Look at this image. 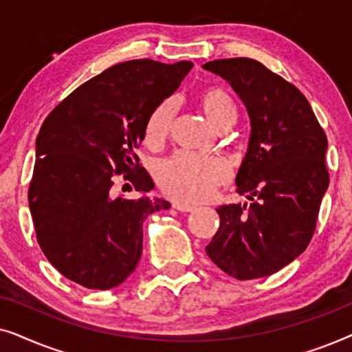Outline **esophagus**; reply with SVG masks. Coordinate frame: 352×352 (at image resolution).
Masks as SVG:
<instances>
[{
  "instance_id": "obj_1",
  "label": "esophagus",
  "mask_w": 352,
  "mask_h": 352,
  "mask_svg": "<svg viewBox=\"0 0 352 352\" xmlns=\"http://www.w3.org/2000/svg\"><path fill=\"white\" fill-rule=\"evenodd\" d=\"M173 208L181 211V213H192V211L195 210L194 205H186V204H179V201H176V204H173Z\"/></svg>"
}]
</instances>
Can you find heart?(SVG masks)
Wrapping results in <instances>:
<instances>
[{"mask_svg":"<svg viewBox=\"0 0 352 352\" xmlns=\"http://www.w3.org/2000/svg\"><path fill=\"white\" fill-rule=\"evenodd\" d=\"M197 105L206 122L216 131L230 128L237 120V105L224 89L210 88L197 96ZM173 105L163 102L147 118L144 136L148 146H160L173 124ZM228 168L218 158L197 157L190 153H176L163 162L157 171L162 190L171 199L195 204L213 194L216 187L228 181Z\"/></svg>","mask_w":352,"mask_h":352,"instance_id":"1","label":"heart"}]
</instances>
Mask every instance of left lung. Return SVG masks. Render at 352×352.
<instances>
[{"mask_svg":"<svg viewBox=\"0 0 352 352\" xmlns=\"http://www.w3.org/2000/svg\"><path fill=\"white\" fill-rule=\"evenodd\" d=\"M201 67L229 81L250 118L248 148L235 182L252 204L216 210L221 223L206 254L239 280L267 277L311 242L329 189V142L301 91L261 62L235 57Z\"/></svg>","mask_w":352,"mask_h":352,"instance_id":"1","label":"left lung"}]
</instances>
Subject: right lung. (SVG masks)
<instances>
[{"label": "right lung", "mask_w": 352, "mask_h": 352, "mask_svg": "<svg viewBox=\"0 0 352 352\" xmlns=\"http://www.w3.org/2000/svg\"><path fill=\"white\" fill-rule=\"evenodd\" d=\"M192 67L189 60L122 62L76 88L43 123L28 206L43 253L69 280L109 290L136 269L142 223L170 208V201L147 195L153 181L136 148L147 118ZM122 172L139 199L113 195Z\"/></svg>", "instance_id": "right-lung-1"}]
</instances>
